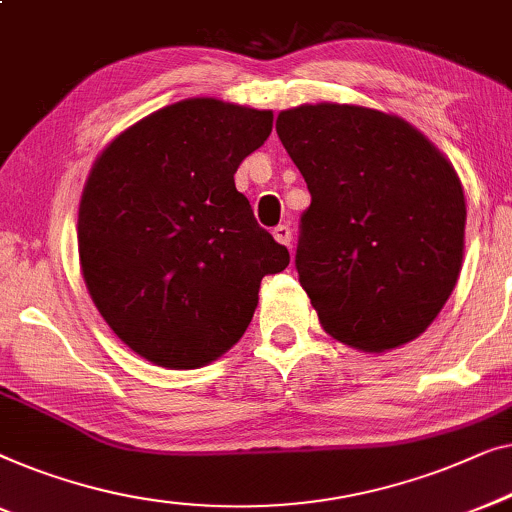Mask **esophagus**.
Instances as JSON below:
<instances>
[{"mask_svg": "<svg viewBox=\"0 0 512 512\" xmlns=\"http://www.w3.org/2000/svg\"><path fill=\"white\" fill-rule=\"evenodd\" d=\"M273 239H276L278 243H283V246H292V229L287 225L273 227Z\"/></svg>", "mask_w": 512, "mask_h": 512, "instance_id": "1", "label": "esophagus"}]
</instances>
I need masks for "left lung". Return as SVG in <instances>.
Instances as JSON below:
<instances>
[{
    "instance_id": "8db88e82",
    "label": "left lung",
    "mask_w": 512,
    "mask_h": 512,
    "mask_svg": "<svg viewBox=\"0 0 512 512\" xmlns=\"http://www.w3.org/2000/svg\"><path fill=\"white\" fill-rule=\"evenodd\" d=\"M276 132L311 192L294 264L320 325L366 352L413 341L462 271L457 171L406 120L364 106H297Z\"/></svg>"
}]
</instances>
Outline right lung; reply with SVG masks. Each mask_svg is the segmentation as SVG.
I'll return each instance as SVG.
<instances>
[{
	"label": "right lung",
	"mask_w": 512,
	"mask_h": 512,
	"mask_svg": "<svg viewBox=\"0 0 512 512\" xmlns=\"http://www.w3.org/2000/svg\"><path fill=\"white\" fill-rule=\"evenodd\" d=\"M271 127V111L185 99L97 157L78 208L83 278L102 318L148 362H213L248 329L262 278L290 264L234 185Z\"/></svg>",
	"instance_id": "right-lung-1"
}]
</instances>
